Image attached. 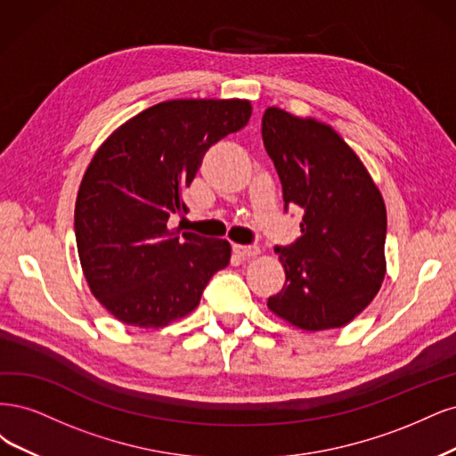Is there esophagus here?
<instances>
[{
    "mask_svg": "<svg viewBox=\"0 0 456 456\" xmlns=\"http://www.w3.org/2000/svg\"><path fill=\"white\" fill-rule=\"evenodd\" d=\"M232 252L237 254L242 259H249V257H256L259 254V248L257 246H240V244H234L232 246Z\"/></svg>",
    "mask_w": 456,
    "mask_h": 456,
    "instance_id": "obj_1",
    "label": "esophagus"
}]
</instances>
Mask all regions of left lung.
<instances>
[{
  "instance_id": "8db88e82",
  "label": "left lung",
  "mask_w": 456,
  "mask_h": 456,
  "mask_svg": "<svg viewBox=\"0 0 456 456\" xmlns=\"http://www.w3.org/2000/svg\"><path fill=\"white\" fill-rule=\"evenodd\" d=\"M261 136L284 210L303 208L301 237L274 248L286 284L267 306L306 331L346 326L373 301L387 273L385 200L331 126L267 108Z\"/></svg>"
}]
</instances>
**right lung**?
Returning <instances> with one entry per match:
<instances>
[{
    "label": "right lung",
    "instance_id": "add662e5",
    "mask_svg": "<svg viewBox=\"0 0 456 456\" xmlns=\"http://www.w3.org/2000/svg\"><path fill=\"white\" fill-rule=\"evenodd\" d=\"M248 100H170L138 113L100 145L76 202V240L94 297L126 326L163 328L200 303L229 265L222 239L168 229L216 142L244 128Z\"/></svg>",
    "mask_w": 456,
    "mask_h": 456
}]
</instances>
